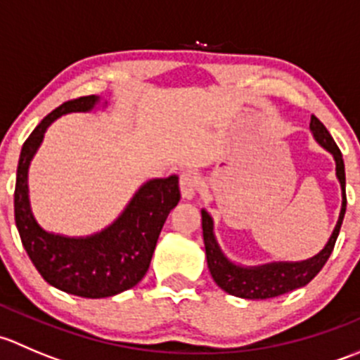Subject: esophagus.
<instances>
[{
	"label": "esophagus",
	"mask_w": 360,
	"mask_h": 360,
	"mask_svg": "<svg viewBox=\"0 0 360 360\" xmlns=\"http://www.w3.org/2000/svg\"><path fill=\"white\" fill-rule=\"evenodd\" d=\"M179 186L183 198L190 200V198H193L195 193H197L198 186H200V179H198V176L193 170H184L179 177Z\"/></svg>",
	"instance_id": "obj_1"
}]
</instances>
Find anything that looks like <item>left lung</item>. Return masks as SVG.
<instances>
[{
    "label": "left lung",
    "instance_id": "1",
    "mask_svg": "<svg viewBox=\"0 0 360 360\" xmlns=\"http://www.w3.org/2000/svg\"><path fill=\"white\" fill-rule=\"evenodd\" d=\"M310 130L314 134L315 141L322 148L333 155L336 162V177L341 186V210L338 223L329 237L326 248L317 254L304 261H278V263L261 264V266H240L228 259L217 244L214 237V221L205 209L202 210V230H203V244H205L207 254V266H209L210 275L214 282L219 285L223 291L231 296L244 297V300H268V297L281 296V294L291 292L294 289L307 285L331 256L335 249L338 233H340L341 223H343L345 210H347V195H345V163L341 157L340 148L336 146L335 139L324 123L311 115Z\"/></svg>",
    "mask_w": 360,
    "mask_h": 360
}]
</instances>
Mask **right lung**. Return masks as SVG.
Returning <instances> with one entry per match:
<instances>
[{
	"mask_svg": "<svg viewBox=\"0 0 360 360\" xmlns=\"http://www.w3.org/2000/svg\"><path fill=\"white\" fill-rule=\"evenodd\" d=\"M97 103V96L78 97L41 120L20 151L13 195L17 230L39 275L60 291L92 300L115 296L139 284L150 268L163 223L181 198L179 177L169 176L144 183L118 219L90 237L49 233L36 223L29 203L27 170L45 130L59 116L86 112Z\"/></svg>",
	"mask_w": 360,
	"mask_h": 360,
	"instance_id": "obj_1",
	"label": "right lung"
}]
</instances>
